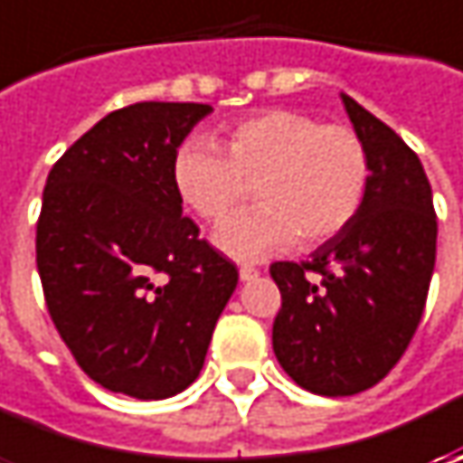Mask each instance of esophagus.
<instances>
[{"label":"esophagus","instance_id":"34e87169","mask_svg":"<svg viewBox=\"0 0 463 463\" xmlns=\"http://www.w3.org/2000/svg\"><path fill=\"white\" fill-rule=\"evenodd\" d=\"M260 276V270L255 265H241L240 268V278L241 280H255Z\"/></svg>","mask_w":463,"mask_h":463}]
</instances>
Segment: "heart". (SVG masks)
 <instances>
[{
	"label": "heart",
	"instance_id": "1",
	"mask_svg": "<svg viewBox=\"0 0 463 463\" xmlns=\"http://www.w3.org/2000/svg\"><path fill=\"white\" fill-rule=\"evenodd\" d=\"M218 149L203 136L177 144L169 180L203 222H223L247 187L258 208L222 223L216 247L255 260L288 244L314 247L340 234L361 211L371 180L364 138L347 126L273 108L226 126ZM224 154L222 155L221 152Z\"/></svg>",
	"mask_w": 463,
	"mask_h": 463
}]
</instances>
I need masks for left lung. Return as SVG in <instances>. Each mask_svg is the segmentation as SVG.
<instances>
[{"label":"left lung","instance_id":"obj_1","mask_svg":"<svg viewBox=\"0 0 463 463\" xmlns=\"http://www.w3.org/2000/svg\"><path fill=\"white\" fill-rule=\"evenodd\" d=\"M343 102L371 159L364 205L307 262L270 265L280 288L278 364L322 397L365 392L397 365L436 268L433 190L418 154L355 99Z\"/></svg>","mask_w":463,"mask_h":463}]
</instances>
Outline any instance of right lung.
<instances>
[{
    "instance_id": "obj_1",
    "label": "right lung",
    "mask_w": 463,
    "mask_h": 463,
    "mask_svg": "<svg viewBox=\"0 0 463 463\" xmlns=\"http://www.w3.org/2000/svg\"><path fill=\"white\" fill-rule=\"evenodd\" d=\"M211 110L120 108L45 180L35 260L48 314L92 382L136 400H165L198 379L240 280L183 216L169 180L177 144Z\"/></svg>"
}]
</instances>
